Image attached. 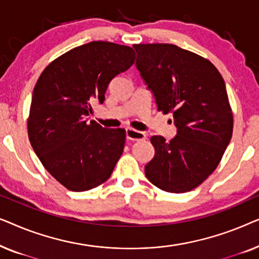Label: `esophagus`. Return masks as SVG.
<instances>
[{
  "label": "esophagus",
  "mask_w": 259,
  "mask_h": 259,
  "mask_svg": "<svg viewBox=\"0 0 259 259\" xmlns=\"http://www.w3.org/2000/svg\"><path fill=\"white\" fill-rule=\"evenodd\" d=\"M126 138L128 140H144L146 139V134L134 128H126Z\"/></svg>",
  "instance_id": "34e87169"
}]
</instances>
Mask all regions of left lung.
Returning <instances> with one entry per match:
<instances>
[{
    "label": "left lung",
    "mask_w": 259,
    "mask_h": 259,
    "mask_svg": "<svg viewBox=\"0 0 259 259\" xmlns=\"http://www.w3.org/2000/svg\"><path fill=\"white\" fill-rule=\"evenodd\" d=\"M137 68L158 111L172 113L177 136H153L147 179L162 191L184 193L217 168L231 140L233 115L224 79L198 54L169 44L134 45Z\"/></svg>",
    "instance_id": "left-lung-1"
}]
</instances>
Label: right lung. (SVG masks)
I'll use <instances>...</instances> for the list:
<instances>
[{
    "mask_svg": "<svg viewBox=\"0 0 259 259\" xmlns=\"http://www.w3.org/2000/svg\"><path fill=\"white\" fill-rule=\"evenodd\" d=\"M131 47L93 41L46 67L31 97L28 137L45 168L66 189L88 191L105 183L125 147L123 128H104L87 116L102 104L113 77L134 63Z\"/></svg>",
    "mask_w": 259,
    "mask_h": 259,
    "instance_id": "1",
    "label": "right lung"
}]
</instances>
